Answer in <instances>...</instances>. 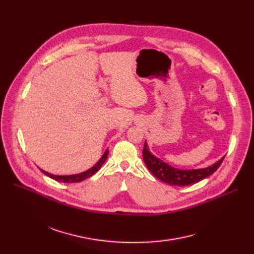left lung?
Here are the masks:
<instances>
[{
    "mask_svg": "<svg viewBox=\"0 0 254 254\" xmlns=\"http://www.w3.org/2000/svg\"><path fill=\"white\" fill-rule=\"evenodd\" d=\"M223 157L218 162L213 164L207 168L203 169H192V170H181L172 167L167 163L163 162L161 158L153 155L148 148L147 143H144L143 148V159L147 169L151 172V174L165 183L174 186H188L197 183L201 180L211 176L219 166L221 165Z\"/></svg>",
    "mask_w": 254,
    "mask_h": 254,
    "instance_id": "8db88e82",
    "label": "left lung"
}]
</instances>
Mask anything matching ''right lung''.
I'll return each mask as SVG.
<instances>
[{"label":"right lung","mask_w":254,"mask_h":254,"mask_svg":"<svg viewBox=\"0 0 254 254\" xmlns=\"http://www.w3.org/2000/svg\"><path fill=\"white\" fill-rule=\"evenodd\" d=\"M108 153H109V150L107 149L104 154L102 155V157L99 159L98 163L91 167L90 169L82 172V173H79V174H75V175H65V176H62V175H53V174H50V173L40 169L41 170V172L43 173V174H45L46 176L50 177L51 179L56 180V181H59V182H64V183H73V182H81L89 177H91L93 174H96V173L101 169V167L103 166V164L106 162L107 159V156H108Z\"/></svg>","instance_id":"right-lung-1"}]
</instances>
